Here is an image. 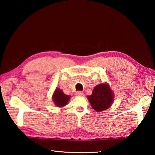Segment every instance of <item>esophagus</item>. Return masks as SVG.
<instances>
[{
    "instance_id": "1",
    "label": "esophagus",
    "mask_w": 155,
    "mask_h": 155,
    "mask_svg": "<svg viewBox=\"0 0 155 155\" xmlns=\"http://www.w3.org/2000/svg\"><path fill=\"white\" fill-rule=\"evenodd\" d=\"M76 95L79 96H84V94H83V92H82V91H77V94H76Z\"/></svg>"
}]
</instances>
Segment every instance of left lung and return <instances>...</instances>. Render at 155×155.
<instances>
[{"instance_id":"1","label":"left lung","mask_w":155,"mask_h":155,"mask_svg":"<svg viewBox=\"0 0 155 155\" xmlns=\"http://www.w3.org/2000/svg\"><path fill=\"white\" fill-rule=\"evenodd\" d=\"M87 97L91 106L97 112L109 109L114 101V92L107 83L97 85L94 88L91 95Z\"/></svg>"}]
</instances>
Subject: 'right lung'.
<instances>
[{
    "instance_id": "1",
    "label": "right lung",
    "mask_w": 155,
    "mask_h": 155,
    "mask_svg": "<svg viewBox=\"0 0 155 155\" xmlns=\"http://www.w3.org/2000/svg\"><path fill=\"white\" fill-rule=\"evenodd\" d=\"M71 96L65 94L60 88H56L53 94H52V99L53 103L57 107H64L69 102Z\"/></svg>"
}]
</instances>
